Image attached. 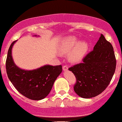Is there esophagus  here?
Segmentation results:
<instances>
[{"label":"esophagus","mask_w":122,"mask_h":122,"mask_svg":"<svg viewBox=\"0 0 122 122\" xmlns=\"http://www.w3.org/2000/svg\"><path fill=\"white\" fill-rule=\"evenodd\" d=\"M63 69L64 71H66L68 70V67H67V66H64L63 67Z\"/></svg>","instance_id":"34e87169"}]
</instances>
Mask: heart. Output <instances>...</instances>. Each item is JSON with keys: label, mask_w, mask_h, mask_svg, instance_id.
I'll list each match as a JSON object with an SVG mask.
<instances>
[{"label": "heart", "mask_w": 122, "mask_h": 122, "mask_svg": "<svg viewBox=\"0 0 122 122\" xmlns=\"http://www.w3.org/2000/svg\"><path fill=\"white\" fill-rule=\"evenodd\" d=\"M89 49V43L86 41H79L78 38L71 36L63 42L61 50L64 53L71 51L70 59L72 62H79L83 59Z\"/></svg>", "instance_id": "obj_1"}]
</instances>
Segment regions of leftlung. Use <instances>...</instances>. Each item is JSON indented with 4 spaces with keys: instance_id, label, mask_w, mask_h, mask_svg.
Returning a JSON list of instances; mask_svg holds the SVG:
<instances>
[{
    "instance_id": "8db88e82",
    "label": "left lung",
    "mask_w": 122,
    "mask_h": 122,
    "mask_svg": "<svg viewBox=\"0 0 122 122\" xmlns=\"http://www.w3.org/2000/svg\"><path fill=\"white\" fill-rule=\"evenodd\" d=\"M116 68L113 46L101 34L93 51L83 59V63L69 68L75 75V92L84 99L98 96L110 84Z\"/></svg>"
}]
</instances>
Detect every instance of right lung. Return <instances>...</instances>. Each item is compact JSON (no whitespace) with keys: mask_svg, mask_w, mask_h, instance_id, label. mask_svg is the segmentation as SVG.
I'll return each mask as SVG.
<instances>
[{"mask_svg":"<svg viewBox=\"0 0 122 122\" xmlns=\"http://www.w3.org/2000/svg\"><path fill=\"white\" fill-rule=\"evenodd\" d=\"M16 41L11 44L6 60V71L9 80L25 97L35 101L43 99L50 94L56 78L62 72V66L46 64L32 70L21 69L15 64L12 58V48Z\"/></svg>","mask_w":122,"mask_h":122,"instance_id":"1","label":"right lung"}]
</instances>
